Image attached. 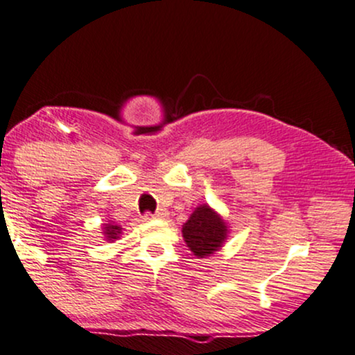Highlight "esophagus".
<instances>
[{"instance_id":"esophagus-1","label":"esophagus","mask_w":355,"mask_h":355,"mask_svg":"<svg viewBox=\"0 0 355 355\" xmlns=\"http://www.w3.org/2000/svg\"><path fill=\"white\" fill-rule=\"evenodd\" d=\"M166 216H168V212L159 211V212H156V214H146V216H144V218H146V220H153V218H164Z\"/></svg>"}]
</instances>
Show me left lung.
I'll use <instances>...</instances> for the list:
<instances>
[{"mask_svg":"<svg viewBox=\"0 0 355 355\" xmlns=\"http://www.w3.org/2000/svg\"><path fill=\"white\" fill-rule=\"evenodd\" d=\"M229 232L220 214L209 204H200L182 225V239L196 257L205 258L224 247Z\"/></svg>","mask_w":355,"mask_h":355,"instance_id":"obj_1","label":"left lung"}]
</instances>
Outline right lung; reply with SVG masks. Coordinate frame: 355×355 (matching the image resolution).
Masks as SVG:
<instances>
[{
  "mask_svg": "<svg viewBox=\"0 0 355 355\" xmlns=\"http://www.w3.org/2000/svg\"><path fill=\"white\" fill-rule=\"evenodd\" d=\"M121 234H123L121 225L115 224L113 220H107V224H102V235L107 242H115V240L120 239Z\"/></svg>",
  "mask_w": 355,
  "mask_h": 355,
  "instance_id": "right-lung-1",
  "label": "right lung"
}]
</instances>
